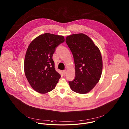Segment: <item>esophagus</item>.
<instances>
[{
	"mask_svg": "<svg viewBox=\"0 0 129 129\" xmlns=\"http://www.w3.org/2000/svg\"><path fill=\"white\" fill-rule=\"evenodd\" d=\"M67 70H63V74H64V75H65V74L67 73Z\"/></svg>",
	"mask_w": 129,
	"mask_h": 129,
	"instance_id": "34e87169",
	"label": "esophagus"
}]
</instances>
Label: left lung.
I'll use <instances>...</instances> for the list:
<instances>
[{
  "instance_id": "left-lung-1",
  "label": "left lung",
  "mask_w": 129,
  "mask_h": 129,
  "mask_svg": "<svg viewBox=\"0 0 129 129\" xmlns=\"http://www.w3.org/2000/svg\"><path fill=\"white\" fill-rule=\"evenodd\" d=\"M66 42L73 56L75 78L69 82L73 91L86 94L90 92L99 81L103 69V61L99 48L87 35H71Z\"/></svg>"
}]
</instances>
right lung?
Instances as JSON below:
<instances>
[{"label": "right lung", "mask_w": 129, "mask_h": 129, "mask_svg": "<svg viewBox=\"0 0 129 129\" xmlns=\"http://www.w3.org/2000/svg\"><path fill=\"white\" fill-rule=\"evenodd\" d=\"M64 42L63 36L44 33L29 45L24 59V73L36 91L46 93L53 90L58 83L60 76L55 70L52 56L55 47Z\"/></svg>", "instance_id": "right-lung-1"}]
</instances>
